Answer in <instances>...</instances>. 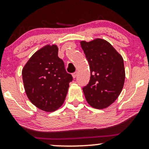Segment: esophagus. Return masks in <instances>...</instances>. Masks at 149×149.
Listing matches in <instances>:
<instances>
[{
	"instance_id": "1",
	"label": "esophagus",
	"mask_w": 149,
	"mask_h": 149,
	"mask_svg": "<svg viewBox=\"0 0 149 149\" xmlns=\"http://www.w3.org/2000/svg\"><path fill=\"white\" fill-rule=\"evenodd\" d=\"M72 76H73V78H76V77L77 76V72H74V73H73Z\"/></svg>"
}]
</instances>
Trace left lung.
<instances>
[{
	"label": "left lung",
	"instance_id": "1",
	"mask_svg": "<svg viewBox=\"0 0 149 149\" xmlns=\"http://www.w3.org/2000/svg\"><path fill=\"white\" fill-rule=\"evenodd\" d=\"M90 69V80L83 88L88 103L97 109L113 103L123 88L125 78L122 56L107 40L96 38L80 42Z\"/></svg>",
	"mask_w": 149,
	"mask_h": 149
}]
</instances>
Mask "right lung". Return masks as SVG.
<instances>
[{"instance_id": "right-lung-1", "label": "right lung", "mask_w": 149, "mask_h": 149, "mask_svg": "<svg viewBox=\"0 0 149 149\" xmlns=\"http://www.w3.org/2000/svg\"><path fill=\"white\" fill-rule=\"evenodd\" d=\"M58 49L56 45L44 46L34 53L22 69L29 100L46 112L54 111L62 105L73 80L58 57Z\"/></svg>"}]
</instances>
